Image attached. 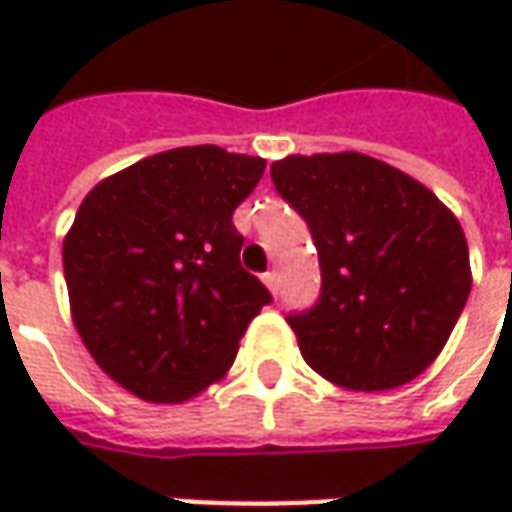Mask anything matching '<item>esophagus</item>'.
Returning a JSON list of instances; mask_svg holds the SVG:
<instances>
[{"mask_svg": "<svg viewBox=\"0 0 512 512\" xmlns=\"http://www.w3.org/2000/svg\"><path fill=\"white\" fill-rule=\"evenodd\" d=\"M262 279H265V285L270 293H279V273H276V270H267Z\"/></svg>", "mask_w": 512, "mask_h": 512, "instance_id": "1", "label": "esophagus"}]
</instances>
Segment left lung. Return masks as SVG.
<instances>
[{
  "label": "left lung",
  "mask_w": 512,
  "mask_h": 512,
  "mask_svg": "<svg viewBox=\"0 0 512 512\" xmlns=\"http://www.w3.org/2000/svg\"><path fill=\"white\" fill-rule=\"evenodd\" d=\"M270 176L319 250V302L287 316L305 362L364 393L416 379L470 296L459 219L413 176L353 150L287 156Z\"/></svg>",
  "instance_id": "left-lung-1"
}]
</instances>
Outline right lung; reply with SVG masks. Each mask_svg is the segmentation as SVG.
<instances>
[{"instance_id": "add662e5", "label": "right lung", "mask_w": 512, "mask_h": 512, "mask_svg": "<svg viewBox=\"0 0 512 512\" xmlns=\"http://www.w3.org/2000/svg\"><path fill=\"white\" fill-rule=\"evenodd\" d=\"M265 159L216 145L148 156L90 190L65 236L70 313L96 364L145 402H185L236 359L267 287L233 210Z\"/></svg>"}]
</instances>
